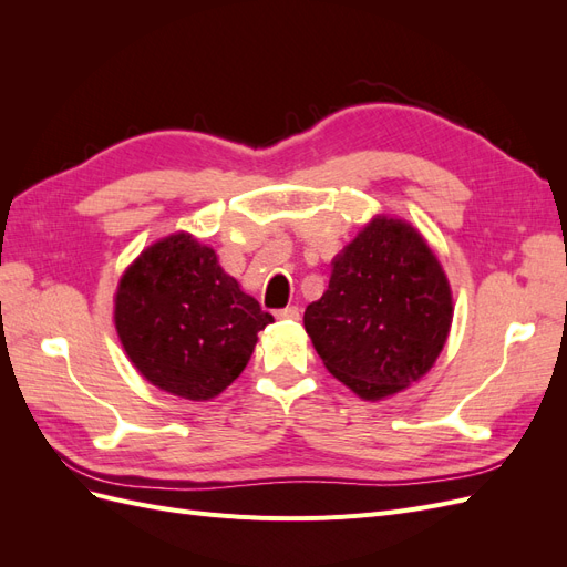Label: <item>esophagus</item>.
Masks as SVG:
<instances>
[{"label":"esophagus","instance_id":"1","mask_svg":"<svg viewBox=\"0 0 567 567\" xmlns=\"http://www.w3.org/2000/svg\"><path fill=\"white\" fill-rule=\"evenodd\" d=\"M277 319H286V321H298V319H300V310H298L296 305L284 307V310H279V312H277Z\"/></svg>","mask_w":567,"mask_h":567}]
</instances>
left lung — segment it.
<instances>
[{
  "mask_svg": "<svg viewBox=\"0 0 567 567\" xmlns=\"http://www.w3.org/2000/svg\"><path fill=\"white\" fill-rule=\"evenodd\" d=\"M331 265L329 288L305 310L323 367L367 402L419 383L454 319L450 279L423 234L379 213Z\"/></svg>",
  "mask_w": 567,
  "mask_h": 567,
  "instance_id": "obj_1",
  "label": "left lung"
}]
</instances>
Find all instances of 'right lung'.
Instances as JSON below:
<instances>
[{"label": "right lung", "instance_id": "right-lung-1", "mask_svg": "<svg viewBox=\"0 0 567 567\" xmlns=\"http://www.w3.org/2000/svg\"><path fill=\"white\" fill-rule=\"evenodd\" d=\"M274 317L260 310L213 246L175 231L134 257L113 296V323L144 381L182 400L225 392Z\"/></svg>", "mask_w": 567, "mask_h": 567}]
</instances>
